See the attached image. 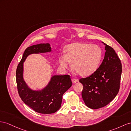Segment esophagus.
Segmentation results:
<instances>
[{"label":"esophagus","instance_id":"1","mask_svg":"<svg viewBox=\"0 0 131 131\" xmlns=\"http://www.w3.org/2000/svg\"><path fill=\"white\" fill-rule=\"evenodd\" d=\"M77 82H78V80H76V79H72V82L73 84H75Z\"/></svg>","mask_w":131,"mask_h":131}]
</instances>
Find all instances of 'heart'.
Instances as JSON below:
<instances>
[{"label":"heart","instance_id":"b5f03b06","mask_svg":"<svg viewBox=\"0 0 131 131\" xmlns=\"http://www.w3.org/2000/svg\"><path fill=\"white\" fill-rule=\"evenodd\" d=\"M66 54L59 55L60 66L68 69L71 66L73 70L82 77L88 76L97 69L102 59V52L95 44L84 42H74L66 46Z\"/></svg>","mask_w":131,"mask_h":131}]
</instances>
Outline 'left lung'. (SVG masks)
Instances as JSON below:
<instances>
[{
	"instance_id": "1",
	"label": "left lung",
	"mask_w": 131,
	"mask_h": 131,
	"mask_svg": "<svg viewBox=\"0 0 131 131\" xmlns=\"http://www.w3.org/2000/svg\"><path fill=\"white\" fill-rule=\"evenodd\" d=\"M105 46V57L96 71L86 78L80 79L83 85L82 97L92 109L101 108L111 102L118 93L122 73V64L111 47Z\"/></svg>"
}]
</instances>
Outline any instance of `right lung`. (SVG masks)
<instances>
[{"instance_id": "obj_1", "label": "right lung", "mask_w": 131, "mask_h": 131, "mask_svg": "<svg viewBox=\"0 0 131 131\" xmlns=\"http://www.w3.org/2000/svg\"><path fill=\"white\" fill-rule=\"evenodd\" d=\"M51 51L49 43L29 47L25 50L16 71L18 92L22 101L35 112L42 114L55 113L60 108L63 94L72 86L71 79L69 75H53L44 88L32 89L24 80V63L30 55Z\"/></svg>"}]
</instances>
